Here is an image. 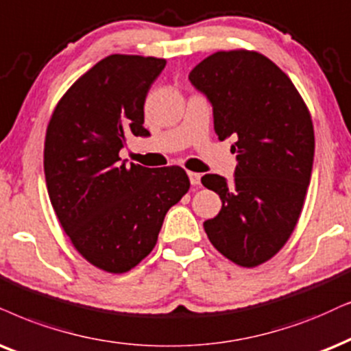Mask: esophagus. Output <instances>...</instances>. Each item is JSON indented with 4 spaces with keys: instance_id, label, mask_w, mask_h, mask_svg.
<instances>
[{
    "instance_id": "34e87169",
    "label": "esophagus",
    "mask_w": 351,
    "mask_h": 351,
    "mask_svg": "<svg viewBox=\"0 0 351 351\" xmlns=\"http://www.w3.org/2000/svg\"><path fill=\"white\" fill-rule=\"evenodd\" d=\"M188 175H189V181H191V184H193V186H199V184H201V175H199V173L189 171Z\"/></svg>"
}]
</instances>
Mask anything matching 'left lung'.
Segmentation results:
<instances>
[{"label": "left lung", "instance_id": "obj_1", "mask_svg": "<svg viewBox=\"0 0 351 351\" xmlns=\"http://www.w3.org/2000/svg\"><path fill=\"white\" fill-rule=\"evenodd\" d=\"M189 81L214 106L219 139H237L233 183L212 173L201 180L221 199L204 230L232 263L257 267L285 246L303 210L314 160L311 113L290 77L254 50L217 51Z\"/></svg>", "mask_w": 351, "mask_h": 351}]
</instances>
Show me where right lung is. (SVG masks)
Listing matches in <instances>:
<instances>
[{
	"instance_id": "right-lung-1",
	"label": "right lung",
	"mask_w": 351,
	"mask_h": 351,
	"mask_svg": "<svg viewBox=\"0 0 351 351\" xmlns=\"http://www.w3.org/2000/svg\"><path fill=\"white\" fill-rule=\"evenodd\" d=\"M167 61L110 55L58 101L47 126L48 196L73 246L108 274L134 269L157 245L168 208L189 191L178 165L147 168L119 160L128 136H149L144 101Z\"/></svg>"
}]
</instances>
